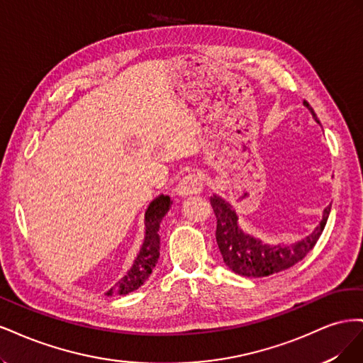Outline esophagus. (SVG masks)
I'll return each mask as SVG.
<instances>
[{
    "label": "esophagus",
    "instance_id": "esophagus-1",
    "mask_svg": "<svg viewBox=\"0 0 363 363\" xmlns=\"http://www.w3.org/2000/svg\"><path fill=\"white\" fill-rule=\"evenodd\" d=\"M203 189V179L199 174H188L179 182L175 186V195L186 199V196H191L195 194H200Z\"/></svg>",
    "mask_w": 363,
    "mask_h": 363
}]
</instances>
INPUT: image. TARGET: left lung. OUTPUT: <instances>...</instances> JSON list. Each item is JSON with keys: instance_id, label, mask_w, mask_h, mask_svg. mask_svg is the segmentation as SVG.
Returning a JSON list of instances; mask_svg holds the SVG:
<instances>
[{"instance_id": "1", "label": "left lung", "mask_w": 363, "mask_h": 363, "mask_svg": "<svg viewBox=\"0 0 363 363\" xmlns=\"http://www.w3.org/2000/svg\"><path fill=\"white\" fill-rule=\"evenodd\" d=\"M320 124V119L307 101H303ZM213 212L216 215V242L221 251L225 265L233 272L244 277H267L271 274L288 269L306 257L316 240L320 239L325 223L330 215L332 203L323 211V219L311 235L296 240L289 245H272L263 242L262 239L244 232L239 225V218L233 206L223 196L213 195L211 199Z\"/></svg>"}]
</instances>
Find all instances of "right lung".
Wrapping results in <instances>:
<instances>
[{
  "label": "right lung",
  "instance_id": "obj_1",
  "mask_svg": "<svg viewBox=\"0 0 363 363\" xmlns=\"http://www.w3.org/2000/svg\"><path fill=\"white\" fill-rule=\"evenodd\" d=\"M172 201L169 196L163 194L150 203L145 211L144 240H142L138 256L125 276L116 283V286L106 292L107 295H125L136 291L148 280L160 256V223L163 216L168 213Z\"/></svg>",
  "mask_w": 363,
  "mask_h": 363
}]
</instances>
